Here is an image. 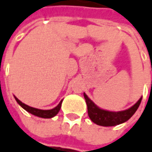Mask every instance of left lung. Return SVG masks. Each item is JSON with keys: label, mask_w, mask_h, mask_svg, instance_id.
<instances>
[{"label": "left lung", "mask_w": 152, "mask_h": 152, "mask_svg": "<svg viewBox=\"0 0 152 152\" xmlns=\"http://www.w3.org/2000/svg\"><path fill=\"white\" fill-rule=\"evenodd\" d=\"M83 96L88 107V115L91 121L96 124L97 125L101 126H116L117 124L128 121L137 111L142 101L141 97L136 104L128 110L115 112L100 109L90 100L85 93H83Z\"/></svg>", "instance_id": "obj_1"}]
</instances>
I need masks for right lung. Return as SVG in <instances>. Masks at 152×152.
I'll list each match as a JSON object with an SVG mask.
<instances>
[{
  "label": "right lung",
  "instance_id": "obj_1",
  "mask_svg": "<svg viewBox=\"0 0 152 152\" xmlns=\"http://www.w3.org/2000/svg\"><path fill=\"white\" fill-rule=\"evenodd\" d=\"M15 98L16 102L20 104L25 110H27L28 112L31 113L32 115H35L36 117H42V118H51V117H55V116L59 112L62 103V100L56 107H55L54 109H51V110H39V109L33 108V107H30V106H28V105H27V104H23L22 102H21V101H20L17 97H15Z\"/></svg>",
  "mask_w": 152,
  "mask_h": 152
}]
</instances>
